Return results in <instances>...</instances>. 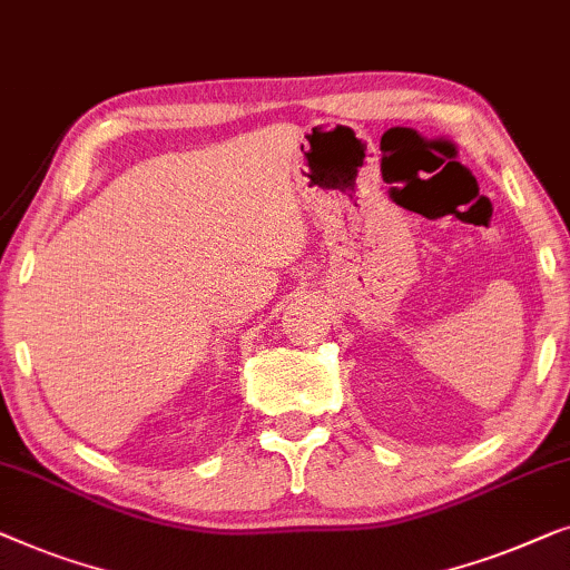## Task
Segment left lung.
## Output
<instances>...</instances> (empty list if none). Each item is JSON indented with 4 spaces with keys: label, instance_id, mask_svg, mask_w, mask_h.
Instances as JSON below:
<instances>
[{
    "label": "left lung",
    "instance_id": "1",
    "mask_svg": "<svg viewBox=\"0 0 570 570\" xmlns=\"http://www.w3.org/2000/svg\"><path fill=\"white\" fill-rule=\"evenodd\" d=\"M449 144H452V141H449ZM452 147H454V144H452Z\"/></svg>",
    "mask_w": 570,
    "mask_h": 570
}]
</instances>
